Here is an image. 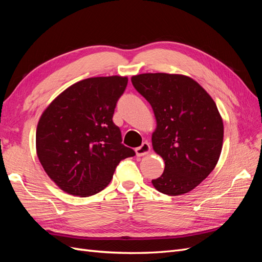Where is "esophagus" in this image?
<instances>
[{
	"label": "esophagus",
	"mask_w": 262,
	"mask_h": 262,
	"mask_svg": "<svg viewBox=\"0 0 262 262\" xmlns=\"http://www.w3.org/2000/svg\"><path fill=\"white\" fill-rule=\"evenodd\" d=\"M149 150H150V146L148 142H143L141 146L136 148V153L138 156H143V155H146Z\"/></svg>",
	"instance_id": "esophagus-1"
}]
</instances>
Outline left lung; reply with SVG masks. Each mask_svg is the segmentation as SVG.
<instances>
[{
    "instance_id": "8db88e82",
    "label": "left lung",
    "mask_w": 262,
    "mask_h": 262,
    "mask_svg": "<svg viewBox=\"0 0 262 262\" xmlns=\"http://www.w3.org/2000/svg\"><path fill=\"white\" fill-rule=\"evenodd\" d=\"M131 82L152 106L157 122L152 144L165 169L152 180L153 186L168 195L191 191L210 175L221 155L224 126L215 102L185 75L145 73Z\"/></svg>"
}]
</instances>
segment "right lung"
<instances>
[{
    "label": "right lung",
    "instance_id": "right-lung-1",
    "mask_svg": "<svg viewBox=\"0 0 262 262\" xmlns=\"http://www.w3.org/2000/svg\"><path fill=\"white\" fill-rule=\"evenodd\" d=\"M128 85L121 76L91 77L70 86L47 108L36 132L37 155L63 191L90 196L105 189L122 160L136 155L121 142L113 117Z\"/></svg>",
    "mask_w": 262,
    "mask_h": 262
}]
</instances>
